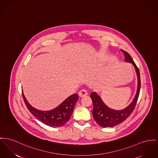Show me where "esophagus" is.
<instances>
[{
  "label": "esophagus",
  "instance_id": "esophagus-1",
  "mask_svg": "<svg viewBox=\"0 0 158 158\" xmlns=\"http://www.w3.org/2000/svg\"><path fill=\"white\" fill-rule=\"evenodd\" d=\"M88 93L87 91L85 89H81L79 92H78V95L80 97H83L86 95H87Z\"/></svg>",
  "mask_w": 158,
  "mask_h": 158
}]
</instances>
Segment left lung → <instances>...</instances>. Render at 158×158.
Returning a JSON list of instances; mask_svg holds the SVG:
<instances>
[{
  "mask_svg": "<svg viewBox=\"0 0 158 158\" xmlns=\"http://www.w3.org/2000/svg\"><path fill=\"white\" fill-rule=\"evenodd\" d=\"M121 50L125 55V60L126 62L132 63L135 68L138 77L137 94L132 103L127 107H126L125 109L120 111H116L108 108L103 102L101 98L96 93L93 92L90 94V98L92 100L94 105V109L92 111L93 117L95 121L98 123V124L104 127H114L124 122L126 118L131 115V114L133 112L134 110L135 109L138 99V96L139 95L141 87V80L139 69L136 64L134 62L133 59L129 55V54L125 50H123L122 49Z\"/></svg>",
  "mask_w": 158,
  "mask_h": 158,
  "instance_id": "left-lung-1",
  "label": "left lung"
}]
</instances>
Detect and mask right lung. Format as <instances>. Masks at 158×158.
<instances>
[{"instance_id": "right-lung-1", "label": "right lung", "mask_w": 158, "mask_h": 158, "mask_svg": "<svg viewBox=\"0 0 158 158\" xmlns=\"http://www.w3.org/2000/svg\"><path fill=\"white\" fill-rule=\"evenodd\" d=\"M24 103L29 111L43 123L52 127H60L70 119L74 110V106L78 99L76 94L66 98L56 108L50 111H41L33 108L26 100L22 94Z\"/></svg>"}]
</instances>
